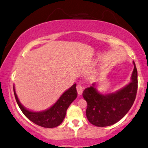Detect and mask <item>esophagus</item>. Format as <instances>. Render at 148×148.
Returning a JSON list of instances; mask_svg holds the SVG:
<instances>
[{"label": "esophagus", "instance_id": "obj_1", "mask_svg": "<svg viewBox=\"0 0 148 148\" xmlns=\"http://www.w3.org/2000/svg\"><path fill=\"white\" fill-rule=\"evenodd\" d=\"M77 92H78V94L79 95H82V93H83V87H82L81 85H78L77 86Z\"/></svg>", "mask_w": 148, "mask_h": 148}]
</instances>
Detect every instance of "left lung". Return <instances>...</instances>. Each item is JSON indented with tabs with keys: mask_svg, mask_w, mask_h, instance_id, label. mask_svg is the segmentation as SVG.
I'll list each match as a JSON object with an SVG mask.
<instances>
[{
	"mask_svg": "<svg viewBox=\"0 0 148 148\" xmlns=\"http://www.w3.org/2000/svg\"><path fill=\"white\" fill-rule=\"evenodd\" d=\"M131 81L115 92L103 95L98 91L96 83L86 88L83 97L87 103L86 115L88 121L99 127L111 126L121 120L135 101L138 89V71L134 61Z\"/></svg>",
	"mask_w": 148,
	"mask_h": 148,
	"instance_id": "8db88e82",
	"label": "left lung"
}]
</instances>
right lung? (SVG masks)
Wrapping results in <instances>:
<instances>
[{"label":"right lung","mask_w":148,"mask_h":148,"mask_svg":"<svg viewBox=\"0 0 148 148\" xmlns=\"http://www.w3.org/2000/svg\"><path fill=\"white\" fill-rule=\"evenodd\" d=\"M14 93L18 105L24 114L34 123L47 128H55L60 125L65 119L68 107L77 97L76 84L63 93L56 103L47 110L34 112L28 110L20 103L14 86Z\"/></svg>","instance_id":"right-lung-1"}]
</instances>
